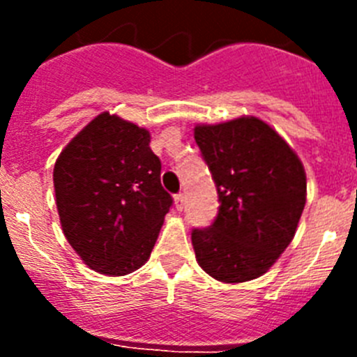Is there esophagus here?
<instances>
[{"mask_svg": "<svg viewBox=\"0 0 357 357\" xmlns=\"http://www.w3.org/2000/svg\"><path fill=\"white\" fill-rule=\"evenodd\" d=\"M184 206H185V195L184 193L175 195V207H176V211H182V209H184Z\"/></svg>", "mask_w": 357, "mask_h": 357, "instance_id": "1", "label": "esophagus"}]
</instances>
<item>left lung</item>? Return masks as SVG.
Segmentation results:
<instances>
[{"label": "left lung", "instance_id": "8db88e82", "mask_svg": "<svg viewBox=\"0 0 357 357\" xmlns=\"http://www.w3.org/2000/svg\"><path fill=\"white\" fill-rule=\"evenodd\" d=\"M195 141L220 198L213 225L191 232L198 264L227 284L257 279L295 236L305 206L304 166L254 116L197 125Z\"/></svg>", "mask_w": 357, "mask_h": 357}]
</instances>
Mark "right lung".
<instances>
[{
	"mask_svg": "<svg viewBox=\"0 0 357 357\" xmlns=\"http://www.w3.org/2000/svg\"><path fill=\"white\" fill-rule=\"evenodd\" d=\"M53 185L66 239L87 266L118 277L146 263L173 204L146 128L96 116L59 155Z\"/></svg>",
	"mask_w": 357,
	"mask_h": 357,
	"instance_id": "1",
	"label": "right lung"
}]
</instances>
